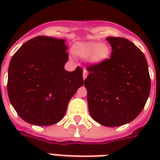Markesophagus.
Returning <instances> with one entry per match:
<instances>
[{
    "instance_id": "esophagus-1",
    "label": "esophagus",
    "mask_w": 160,
    "mask_h": 160,
    "mask_svg": "<svg viewBox=\"0 0 160 160\" xmlns=\"http://www.w3.org/2000/svg\"><path fill=\"white\" fill-rule=\"evenodd\" d=\"M88 75V71L86 69H84V70H83V79L84 80H85L86 79V77H87Z\"/></svg>"
}]
</instances>
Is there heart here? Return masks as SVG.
<instances>
[{
	"label": "heart",
	"mask_w": 160,
	"mask_h": 160,
	"mask_svg": "<svg viewBox=\"0 0 160 160\" xmlns=\"http://www.w3.org/2000/svg\"><path fill=\"white\" fill-rule=\"evenodd\" d=\"M75 52L82 58H88L92 64L99 65L109 58L110 49L106 44L98 42H85L75 46Z\"/></svg>",
	"instance_id": "heart-1"
}]
</instances>
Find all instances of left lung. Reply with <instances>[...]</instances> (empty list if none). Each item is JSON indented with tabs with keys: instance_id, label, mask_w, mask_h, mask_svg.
Wrapping results in <instances>:
<instances>
[{
	"instance_id": "obj_1",
	"label": "left lung",
	"mask_w": 160,
	"mask_h": 160,
	"mask_svg": "<svg viewBox=\"0 0 160 160\" xmlns=\"http://www.w3.org/2000/svg\"><path fill=\"white\" fill-rule=\"evenodd\" d=\"M110 58L86 67L89 112L92 119L108 127L131 122L146 104L150 76L144 53L128 39L107 37Z\"/></svg>"
}]
</instances>
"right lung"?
I'll list each match as a JSON object with an SVG mask.
<instances>
[{
  "instance_id": "add662e5",
  "label": "right lung",
  "mask_w": 160,
  "mask_h": 160,
  "mask_svg": "<svg viewBox=\"0 0 160 160\" xmlns=\"http://www.w3.org/2000/svg\"><path fill=\"white\" fill-rule=\"evenodd\" d=\"M65 41L51 36L29 40L10 62L7 92L19 116L29 124L47 126L65 116L68 103L82 86L83 70L69 72Z\"/></svg>"
}]
</instances>
